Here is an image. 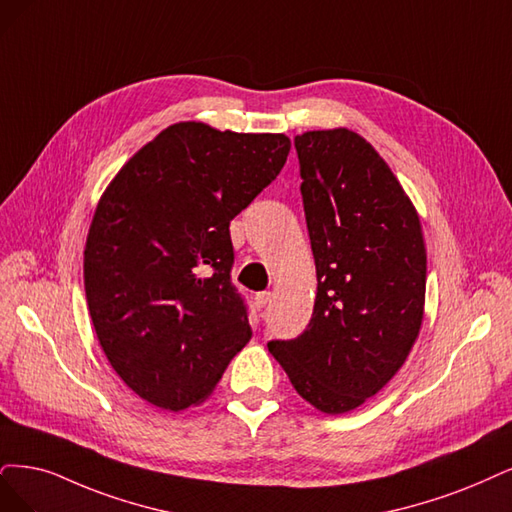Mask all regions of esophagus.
<instances>
[{"mask_svg":"<svg viewBox=\"0 0 512 512\" xmlns=\"http://www.w3.org/2000/svg\"><path fill=\"white\" fill-rule=\"evenodd\" d=\"M272 301V293L270 291H263V293H257L255 295V304H257V308H266L268 304Z\"/></svg>","mask_w":512,"mask_h":512,"instance_id":"obj_1","label":"esophagus"}]
</instances>
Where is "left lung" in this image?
Masks as SVG:
<instances>
[{
	"mask_svg": "<svg viewBox=\"0 0 512 512\" xmlns=\"http://www.w3.org/2000/svg\"><path fill=\"white\" fill-rule=\"evenodd\" d=\"M318 291L308 329L270 354L301 399L348 413L405 365L426 304L418 211L375 147L350 128L295 137Z\"/></svg>",
	"mask_w": 512,
	"mask_h": 512,
	"instance_id": "1",
	"label": "left lung"
}]
</instances>
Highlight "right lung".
I'll list each match as a JSON object with an SVG mask.
<instances>
[{"label":"right lung","mask_w":512,"mask_h":512,"mask_svg":"<svg viewBox=\"0 0 512 512\" xmlns=\"http://www.w3.org/2000/svg\"><path fill=\"white\" fill-rule=\"evenodd\" d=\"M280 132L177 122L109 181L90 221L84 289L122 382L166 411L202 405L253 329L230 282V221L287 162Z\"/></svg>","instance_id":"obj_1"}]
</instances>
